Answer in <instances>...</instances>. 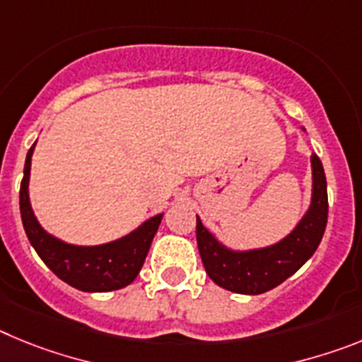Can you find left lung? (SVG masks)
<instances>
[{
    "label": "left lung",
    "instance_id": "1",
    "mask_svg": "<svg viewBox=\"0 0 362 362\" xmlns=\"http://www.w3.org/2000/svg\"><path fill=\"white\" fill-rule=\"evenodd\" d=\"M305 130V127H300ZM306 132V130H305ZM312 196L306 212L283 239L259 248H230L197 216V248L210 279L235 293L259 296L293 276L317 250L328 219L326 175L321 159L312 153Z\"/></svg>",
    "mask_w": 362,
    "mask_h": 362
}]
</instances>
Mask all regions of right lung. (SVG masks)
Masks as SVG:
<instances>
[{
  "label": "right lung",
  "instance_id": "1",
  "mask_svg": "<svg viewBox=\"0 0 362 362\" xmlns=\"http://www.w3.org/2000/svg\"><path fill=\"white\" fill-rule=\"evenodd\" d=\"M36 143L27 153L23 181L19 188L21 221L34 250L59 279L81 292H112L129 286L145 263L153 235L161 225L163 214L152 216L123 238L103 245L81 246L56 238L40 225L28 196L32 153Z\"/></svg>",
  "mask_w": 362,
  "mask_h": 362
}]
</instances>
